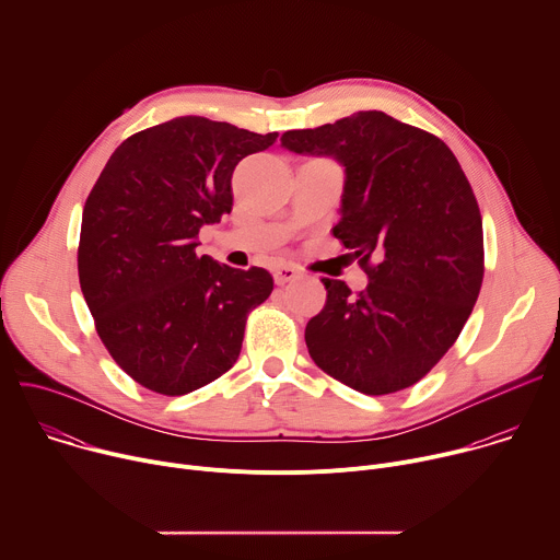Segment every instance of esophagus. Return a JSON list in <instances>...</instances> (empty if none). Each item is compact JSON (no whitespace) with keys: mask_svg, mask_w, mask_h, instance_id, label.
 I'll use <instances>...</instances> for the list:
<instances>
[{"mask_svg":"<svg viewBox=\"0 0 560 560\" xmlns=\"http://www.w3.org/2000/svg\"><path fill=\"white\" fill-rule=\"evenodd\" d=\"M275 283L277 285H285V283H290V281H294V279H299L301 277V272H299V268H294V266H277L275 268Z\"/></svg>","mask_w":560,"mask_h":560,"instance_id":"obj_1","label":"esophagus"}]
</instances>
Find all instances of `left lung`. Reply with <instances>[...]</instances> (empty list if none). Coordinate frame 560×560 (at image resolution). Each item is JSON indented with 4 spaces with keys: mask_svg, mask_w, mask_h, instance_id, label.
Masks as SVG:
<instances>
[{
    "mask_svg": "<svg viewBox=\"0 0 560 560\" xmlns=\"http://www.w3.org/2000/svg\"><path fill=\"white\" fill-rule=\"evenodd\" d=\"M281 145L346 168L341 221L370 283L328 299L305 326L312 361L348 387L381 396L421 381L454 346L483 283V221L454 152L381 110L288 130Z\"/></svg>",
    "mask_w": 560,
    "mask_h": 560,
    "instance_id": "1",
    "label": "left lung"
}]
</instances>
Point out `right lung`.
I'll return each instance as SVG.
<instances>
[{"instance_id": "right-lung-1", "label": "right lung", "mask_w": 560, "mask_h": 560, "mask_svg": "<svg viewBox=\"0 0 560 560\" xmlns=\"http://www.w3.org/2000/svg\"><path fill=\"white\" fill-rule=\"evenodd\" d=\"M275 141L190 115L110 154L84 206L77 270L102 343L139 385L182 396L236 363L275 281L199 257L197 234L230 214L236 164Z\"/></svg>"}]
</instances>
